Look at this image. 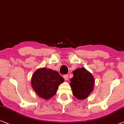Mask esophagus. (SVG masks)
Listing matches in <instances>:
<instances>
[{
	"instance_id": "1",
	"label": "esophagus",
	"mask_w": 124,
	"mask_h": 124,
	"mask_svg": "<svg viewBox=\"0 0 124 124\" xmlns=\"http://www.w3.org/2000/svg\"><path fill=\"white\" fill-rule=\"evenodd\" d=\"M63 78L65 80H69V75H64Z\"/></svg>"
}]
</instances>
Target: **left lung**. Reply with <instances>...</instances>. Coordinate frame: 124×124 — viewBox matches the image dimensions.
<instances>
[{"instance_id":"8db88e82","label":"left lung","mask_w":124,"mask_h":124,"mask_svg":"<svg viewBox=\"0 0 124 124\" xmlns=\"http://www.w3.org/2000/svg\"><path fill=\"white\" fill-rule=\"evenodd\" d=\"M74 76L70 83L72 94L79 99H84L93 90V76L85 68H79L73 71Z\"/></svg>"}]
</instances>
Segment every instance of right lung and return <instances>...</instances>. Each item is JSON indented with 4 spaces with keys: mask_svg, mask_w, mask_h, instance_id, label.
Returning <instances> with one entry per match:
<instances>
[{
    "mask_svg": "<svg viewBox=\"0 0 124 124\" xmlns=\"http://www.w3.org/2000/svg\"><path fill=\"white\" fill-rule=\"evenodd\" d=\"M63 81V78L58 72L42 68L33 74L31 85L40 97L48 99L56 94L58 85Z\"/></svg>",
    "mask_w": 124,
    "mask_h": 124,
    "instance_id": "add662e5",
    "label": "right lung"
}]
</instances>
